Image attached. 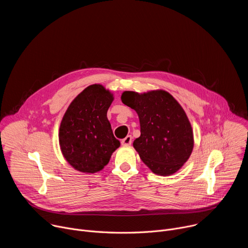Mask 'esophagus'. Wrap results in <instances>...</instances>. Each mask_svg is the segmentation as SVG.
<instances>
[{"instance_id":"1","label":"esophagus","mask_w":248,"mask_h":248,"mask_svg":"<svg viewBox=\"0 0 248 248\" xmlns=\"http://www.w3.org/2000/svg\"><path fill=\"white\" fill-rule=\"evenodd\" d=\"M131 141H132L131 135H127L125 138H124V139L122 140V145H124V146H128V145L131 144Z\"/></svg>"}]
</instances>
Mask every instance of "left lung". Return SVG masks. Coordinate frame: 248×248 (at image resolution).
Returning <instances> with one entry per match:
<instances>
[{
    "label": "left lung",
    "instance_id": "left-lung-1",
    "mask_svg": "<svg viewBox=\"0 0 248 248\" xmlns=\"http://www.w3.org/2000/svg\"><path fill=\"white\" fill-rule=\"evenodd\" d=\"M122 101L139 117L141 134L133 147L140 159L156 174L178 171L193 149L191 124L182 106L164 90L124 91Z\"/></svg>",
    "mask_w": 248,
    "mask_h": 248
}]
</instances>
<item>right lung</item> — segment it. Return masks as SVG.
I'll use <instances>...</instances> for the list:
<instances>
[{"instance_id":"add662e5","label":"right lung","mask_w":248,"mask_h":248,"mask_svg":"<svg viewBox=\"0 0 248 248\" xmlns=\"http://www.w3.org/2000/svg\"><path fill=\"white\" fill-rule=\"evenodd\" d=\"M113 95L100 84L85 88L70 103L62 120L59 140L65 160L82 172H96L120 147L107 112Z\"/></svg>"}]
</instances>
